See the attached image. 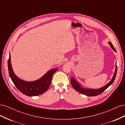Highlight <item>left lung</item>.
Returning <instances> with one entry per match:
<instances>
[{
	"label": "left lung",
	"instance_id": "8db88e82",
	"mask_svg": "<svg viewBox=\"0 0 125 125\" xmlns=\"http://www.w3.org/2000/svg\"><path fill=\"white\" fill-rule=\"evenodd\" d=\"M108 44L110 45L111 47L113 49V51L114 52H116V51L114 47L113 46V44L111 42H109ZM117 64L116 63V68L115 70V73L113 75V77L112 79V80L109 81L107 84H106L105 86L102 87V88L100 89H89V88H83L82 85L80 83L75 80V79L71 77V83L72 86H73V88L77 91L80 92V93H82V94H84V95H87V96H95L96 95H99L102 92H103L104 91L108 88V87L110 86L112 83L114 82L116 76V73H117Z\"/></svg>",
	"mask_w": 125,
	"mask_h": 125
}]
</instances>
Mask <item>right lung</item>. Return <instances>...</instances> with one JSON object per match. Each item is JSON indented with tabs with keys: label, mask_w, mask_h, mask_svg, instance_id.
Listing matches in <instances>:
<instances>
[{
	"label": "right lung",
	"mask_w": 125,
	"mask_h": 125,
	"mask_svg": "<svg viewBox=\"0 0 125 125\" xmlns=\"http://www.w3.org/2000/svg\"><path fill=\"white\" fill-rule=\"evenodd\" d=\"M8 67L10 77L14 85L21 93L29 96H37L46 92L50 86L52 75L58 70L57 68L51 69L38 80L28 82L22 80L14 74L11 65L10 54Z\"/></svg>",
	"instance_id": "obj_1"
}]
</instances>
